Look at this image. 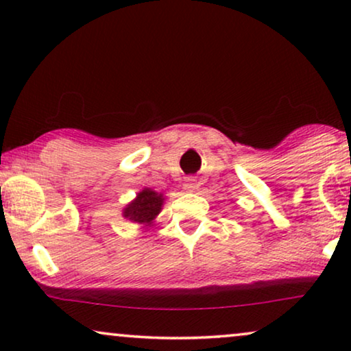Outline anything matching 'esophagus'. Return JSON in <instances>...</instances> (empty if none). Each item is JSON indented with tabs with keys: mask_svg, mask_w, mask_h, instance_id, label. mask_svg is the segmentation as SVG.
Wrapping results in <instances>:
<instances>
[{
	"mask_svg": "<svg viewBox=\"0 0 351 351\" xmlns=\"http://www.w3.org/2000/svg\"><path fill=\"white\" fill-rule=\"evenodd\" d=\"M184 190L189 191V193H191V191L196 190V180L193 179V177H186V179L184 180Z\"/></svg>",
	"mask_w": 351,
	"mask_h": 351,
	"instance_id": "obj_1",
	"label": "esophagus"
}]
</instances>
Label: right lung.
<instances>
[{
  "label": "right lung",
  "instance_id": "add662e5",
  "mask_svg": "<svg viewBox=\"0 0 351 351\" xmlns=\"http://www.w3.org/2000/svg\"><path fill=\"white\" fill-rule=\"evenodd\" d=\"M165 199L166 198L162 193H158V191L152 189H143L123 209V217L131 220L134 223L143 225V228L152 227L156 215L161 213Z\"/></svg>",
  "mask_w": 351,
  "mask_h": 351
}]
</instances>
